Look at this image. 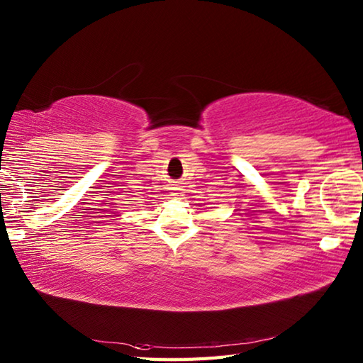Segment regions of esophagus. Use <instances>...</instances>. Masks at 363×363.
Listing matches in <instances>:
<instances>
[{
	"label": "esophagus",
	"instance_id": "1",
	"mask_svg": "<svg viewBox=\"0 0 363 363\" xmlns=\"http://www.w3.org/2000/svg\"><path fill=\"white\" fill-rule=\"evenodd\" d=\"M172 190H173V196H182L184 194H186V191H184V186H182V182H179V181H176V182L173 184Z\"/></svg>",
	"mask_w": 363,
	"mask_h": 363
}]
</instances>
